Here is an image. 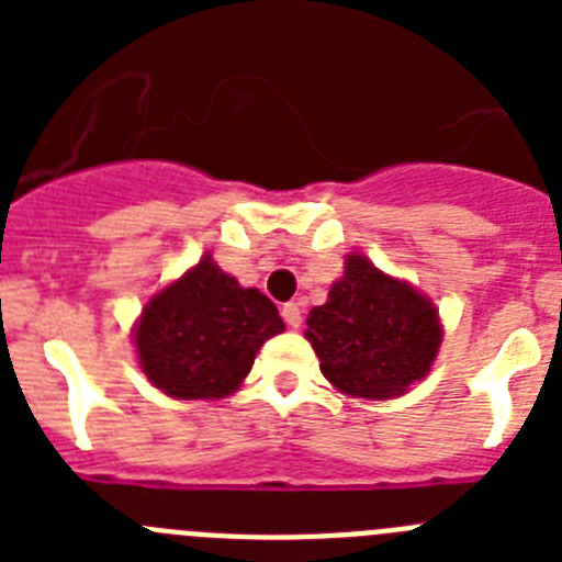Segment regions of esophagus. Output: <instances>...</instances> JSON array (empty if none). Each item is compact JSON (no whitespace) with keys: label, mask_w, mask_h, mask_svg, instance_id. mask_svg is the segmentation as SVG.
<instances>
[{"label":"esophagus","mask_w":562,"mask_h":562,"mask_svg":"<svg viewBox=\"0 0 562 562\" xmlns=\"http://www.w3.org/2000/svg\"><path fill=\"white\" fill-rule=\"evenodd\" d=\"M281 317H284V324L290 326V329H297V326H301V321H304V315H301V306L297 304L281 306Z\"/></svg>","instance_id":"1"}]
</instances>
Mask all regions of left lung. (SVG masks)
I'll list each match as a JSON object with an SVG mask.
<instances>
[{"label": "left lung", "mask_w": 562, "mask_h": 562, "mask_svg": "<svg viewBox=\"0 0 562 562\" xmlns=\"http://www.w3.org/2000/svg\"><path fill=\"white\" fill-rule=\"evenodd\" d=\"M304 335L340 394L394 400L428 376L441 346V321L416 286L351 252L329 301L306 317Z\"/></svg>", "instance_id": "left-lung-1"}]
</instances>
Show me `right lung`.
Wrapping results in <instances>:
<instances>
[{"mask_svg":"<svg viewBox=\"0 0 562 562\" xmlns=\"http://www.w3.org/2000/svg\"><path fill=\"white\" fill-rule=\"evenodd\" d=\"M284 331L265 292L241 286L211 252L143 306L134 349L154 389L173 400H222L241 385L258 349Z\"/></svg>","mask_w":562,"mask_h":562,"instance_id":"right-lung-1","label":"right lung"}]
</instances>
